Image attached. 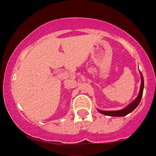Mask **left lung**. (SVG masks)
<instances>
[{
    "label": "left lung",
    "instance_id": "8db88e82",
    "mask_svg": "<svg viewBox=\"0 0 156 156\" xmlns=\"http://www.w3.org/2000/svg\"><path fill=\"white\" fill-rule=\"evenodd\" d=\"M141 84H140V89L139 94H138V97L134 101L129 104V106H126L123 109L119 110V111H101V110H98L99 112L101 113L106 116H124L126 115L129 114V113L133 112L135 108L137 107L139 104L140 100H141L142 96H143V91H144V76H143L141 72Z\"/></svg>",
    "mask_w": 156,
    "mask_h": 156
}]
</instances>
